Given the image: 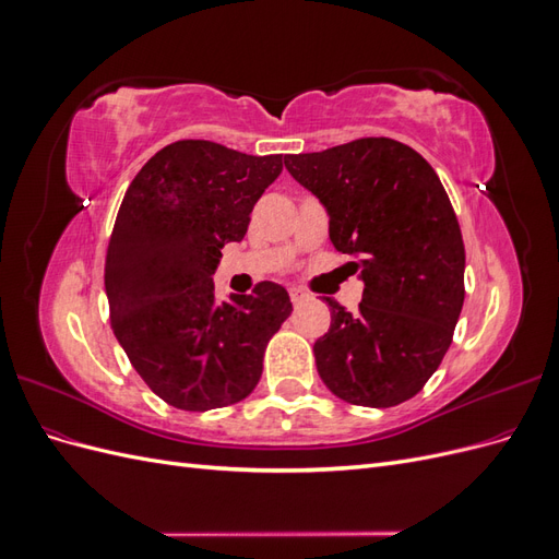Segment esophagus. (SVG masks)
Masks as SVG:
<instances>
[{
    "mask_svg": "<svg viewBox=\"0 0 559 559\" xmlns=\"http://www.w3.org/2000/svg\"><path fill=\"white\" fill-rule=\"evenodd\" d=\"M289 298H292L294 306H300V302H306V300L310 298V294L300 292V289H292V292H289Z\"/></svg>",
    "mask_w": 559,
    "mask_h": 559,
    "instance_id": "obj_1",
    "label": "esophagus"
}]
</instances>
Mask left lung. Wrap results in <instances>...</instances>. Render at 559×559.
Returning a JSON list of instances; mask_svg holds the SVG:
<instances>
[{
  "label": "left lung",
  "instance_id": "8db88e82",
  "mask_svg": "<svg viewBox=\"0 0 559 559\" xmlns=\"http://www.w3.org/2000/svg\"><path fill=\"white\" fill-rule=\"evenodd\" d=\"M331 216L335 251L364 280L357 312L333 298L314 343L319 378L352 405L392 408L441 366L464 306V240L433 167L389 138L284 156Z\"/></svg>",
  "mask_w": 559,
  "mask_h": 559
}]
</instances>
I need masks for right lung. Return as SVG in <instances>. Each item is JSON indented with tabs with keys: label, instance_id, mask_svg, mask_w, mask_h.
I'll return each mask as SVG.
<instances>
[{
	"label": "right lung",
	"instance_id": "right-lung-1",
	"mask_svg": "<svg viewBox=\"0 0 559 559\" xmlns=\"http://www.w3.org/2000/svg\"><path fill=\"white\" fill-rule=\"evenodd\" d=\"M280 173V154L181 140L148 158L118 207L105 261L111 329L151 392L179 411L247 399L292 314L280 284L218 300L212 282L224 245L245 238Z\"/></svg>",
	"mask_w": 559,
	"mask_h": 559
}]
</instances>
